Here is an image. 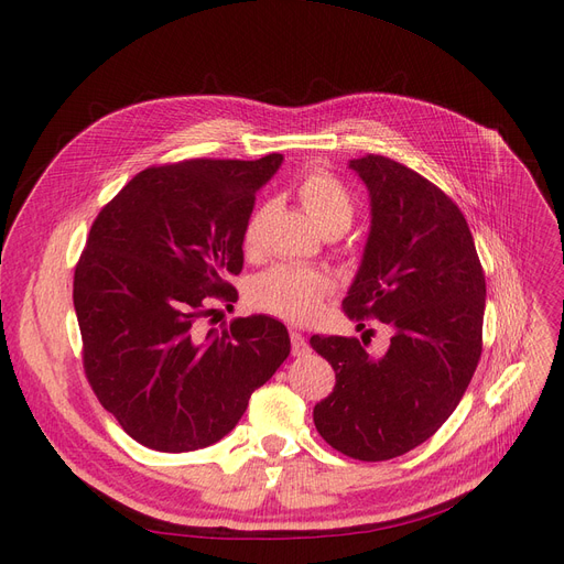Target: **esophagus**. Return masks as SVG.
<instances>
[{"mask_svg": "<svg viewBox=\"0 0 564 564\" xmlns=\"http://www.w3.org/2000/svg\"><path fill=\"white\" fill-rule=\"evenodd\" d=\"M290 343H292L294 357H306V354H311V345L300 332H290Z\"/></svg>", "mask_w": 564, "mask_h": 564, "instance_id": "1", "label": "esophagus"}]
</instances>
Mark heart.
Returning <instances> with one entry per match:
<instances>
[{
	"mask_svg": "<svg viewBox=\"0 0 564 564\" xmlns=\"http://www.w3.org/2000/svg\"><path fill=\"white\" fill-rule=\"evenodd\" d=\"M311 221L322 232H345L354 219V200L340 181L324 171H311L294 187ZM267 207L247 219L242 245L253 251L260 245ZM332 292V279L308 267L276 264L262 272L251 285V300L258 308L270 311L290 322H311L319 315L322 302Z\"/></svg>",
	"mask_w": 564,
	"mask_h": 564,
	"instance_id": "heart-1",
	"label": "heart"
}]
</instances>
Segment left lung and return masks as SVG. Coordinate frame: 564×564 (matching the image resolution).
<instances>
[{
    "label": "left lung",
    "instance_id": "left-lung-1",
    "mask_svg": "<svg viewBox=\"0 0 564 564\" xmlns=\"http://www.w3.org/2000/svg\"><path fill=\"white\" fill-rule=\"evenodd\" d=\"M349 169L370 192L372 219L343 308L393 336L383 357L357 338H311L336 370L313 421L338 453L383 462L421 446L459 404L482 354L487 285L462 210L427 177L383 155Z\"/></svg>",
    "mask_w": 564,
    "mask_h": 564
}]
</instances>
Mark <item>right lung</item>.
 Returning a JSON list of instances; mask_svg holds the SVG:
<instances>
[{"label": "right lung", "instance_id": "1", "mask_svg": "<svg viewBox=\"0 0 564 564\" xmlns=\"http://www.w3.org/2000/svg\"><path fill=\"white\" fill-rule=\"evenodd\" d=\"M272 153L137 173L96 217L73 281L84 372L141 446L189 453L224 438L290 354L285 324L237 317L200 332L210 300L237 302L242 230Z\"/></svg>", "mask_w": 564, "mask_h": 564}]
</instances>
